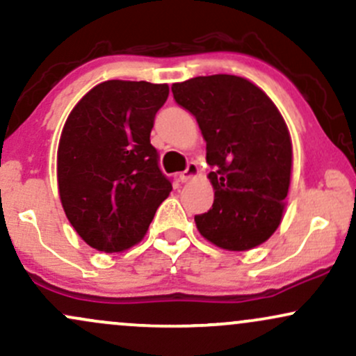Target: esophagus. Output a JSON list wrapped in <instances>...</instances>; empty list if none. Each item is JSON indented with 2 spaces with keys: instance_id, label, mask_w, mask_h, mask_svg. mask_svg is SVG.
Segmentation results:
<instances>
[{
  "instance_id": "obj_1",
  "label": "esophagus",
  "mask_w": 356,
  "mask_h": 356,
  "mask_svg": "<svg viewBox=\"0 0 356 356\" xmlns=\"http://www.w3.org/2000/svg\"><path fill=\"white\" fill-rule=\"evenodd\" d=\"M197 174H199V167H197V164H194V162H191V164L187 165V169L184 170V172L179 174V179H181V182H189V181H192V179H194Z\"/></svg>"
}]
</instances>
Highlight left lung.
<instances>
[{
  "label": "left lung",
  "instance_id": "obj_1",
  "mask_svg": "<svg viewBox=\"0 0 356 356\" xmlns=\"http://www.w3.org/2000/svg\"><path fill=\"white\" fill-rule=\"evenodd\" d=\"M174 99L197 120L214 202L195 216L204 239L226 251H249L283 220L293 169L288 125L266 93L248 79L209 75L172 85Z\"/></svg>",
  "mask_w": 356,
  "mask_h": 356
}]
</instances>
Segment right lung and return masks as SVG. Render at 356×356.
<instances>
[{
	"instance_id": "add662e5",
	"label": "right lung",
	"mask_w": 356,
	"mask_h": 356,
	"mask_svg": "<svg viewBox=\"0 0 356 356\" xmlns=\"http://www.w3.org/2000/svg\"><path fill=\"white\" fill-rule=\"evenodd\" d=\"M167 83L108 80L81 97L56 152L60 201L90 248L122 252L144 239L172 184L161 172L150 130Z\"/></svg>"
}]
</instances>
